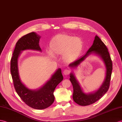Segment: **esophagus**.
<instances>
[{
	"label": "esophagus",
	"mask_w": 122,
	"mask_h": 122,
	"mask_svg": "<svg viewBox=\"0 0 122 122\" xmlns=\"http://www.w3.org/2000/svg\"><path fill=\"white\" fill-rule=\"evenodd\" d=\"M69 73H70V70L69 69H68L64 70V71H63V74L65 76L68 75L69 74Z\"/></svg>",
	"instance_id": "obj_1"
}]
</instances>
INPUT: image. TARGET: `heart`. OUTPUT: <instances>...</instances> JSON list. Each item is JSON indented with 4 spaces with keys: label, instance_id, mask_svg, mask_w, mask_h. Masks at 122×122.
Segmentation results:
<instances>
[{
    "label": "heart",
    "instance_id": "heart-1",
    "mask_svg": "<svg viewBox=\"0 0 122 122\" xmlns=\"http://www.w3.org/2000/svg\"><path fill=\"white\" fill-rule=\"evenodd\" d=\"M51 50L47 53L50 57L55 58V54L63 55L66 61H72L76 58L81 51L83 42L81 39L67 35L59 34L52 38L50 43Z\"/></svg>",
    "mask_w": 122,
    "mask_h": 122
}]
</instances>
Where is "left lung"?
I'll use <instances>...</instances> for the list:
<instances>
[{"label": "left lung", "instance_id": "8db88e82", "mask_svg": "<svg viewBox=\"0 0 122 122\" xmlns=\"http://www.w3.org/2000/svg\"><path fill=\"white\" fill-rule=\"evenodd\" d=\"M94 54L102 59L106 67V76L102 85L98 90L93 93H85L81 87L80 83L76 79L75 73H70V81L73 86V93L72 98L74 102L82 106L90 105L100 99L108 91L112 70V63L107 47L100 39L96 35L93 45L88 49L86 54L78 59L71 63L69 67L71 69H75L85 60L89 55Z\"/></svg>", "mask_w": 122, "mask_h": 122}]
</instances>
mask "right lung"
Here are the masks:
<instances>
[{
  "label": "right lung",
  "mask_w": 122,
  "mask_h": 122,
  "mask_svg": "<svg viewBox=\"0 0 122 122\" xmlns=\"http://www.w3.org/2000/svg\"><path fill=\"white\" fill-rule=\"evenodd\" d=\"M40 36L32 32L24 36L16 42L11 59L10 70L14 86L16 93L27 105L35 109H44L49 107L55 99L54 91L57 85L63 80L61 68L56 71L51 78L42 87L31 90L20 80L18 68V58L23 51L26 50L41 52L39 46Z\"/></svg>",
  "instance_id": "right-lung-1"
}]
</instances>
